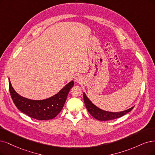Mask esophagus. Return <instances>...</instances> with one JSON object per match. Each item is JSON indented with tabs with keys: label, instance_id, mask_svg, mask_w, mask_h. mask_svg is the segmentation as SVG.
Wrapping results in <instances>:
<instances>
[{
	"label": "esophagus",
	"instance_id": "34e87169",
	"mask_svg": "<svg viewBox=\"0 0 155 155\" xmlns=\"http://www.w3.org/2000/svg\"><path fill=\"white\" fill-rule=\"evenodd\" d=\"M80 80H81V77H80L78 76V77H75V81H76V82H79Z\"/></svg>",
	"mask_w": 155,
	"mask_h": 155
}]
</instances>
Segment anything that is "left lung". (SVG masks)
Listing matches in <instances>:
<instances>
[{"label":"left lung","mask_w":155,"mask_h":155,"mask_svg":"<svg viewBox=\"0 0 155 155\" xmlns=\"http://www.w3.org/2000/svg\"><path fill=\"white\" fill-rule=\"evenodd\" d=\"M84 101L85 107H86L87 110L89 112V114L95 119L99 120V121H108V120H112L117 119L125 115L126 114L128 113L133 109L134 107H131L129 109L124 110L123 112H112L103 110L100 108L95 106L92 102H91L84 93Z\"/></svg>","instance_id":"left-lung-1"}]
</instances>
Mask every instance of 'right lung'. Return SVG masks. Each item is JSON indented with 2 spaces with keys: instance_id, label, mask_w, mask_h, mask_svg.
<instances>
[{
  "instance_id": "obj_1",
  "label": "right lung",
  "mask_w": 155,
  "mask_h": 155,
  "mask_svg": "<svg viewBox=\"0 0 155 155\" xmlns=\"http://www.w3.org/2000/svg\"><path fill=\"white\" fill-rule=\"evenodd\" d=\"M74 85L69 82L59 92L49 98L43 100H32L21 96L11 85L9 79V93L18 109L26 115L37 120H48L56 117L62 109L68 94Z\"/></svg>"
}]
</instances>
